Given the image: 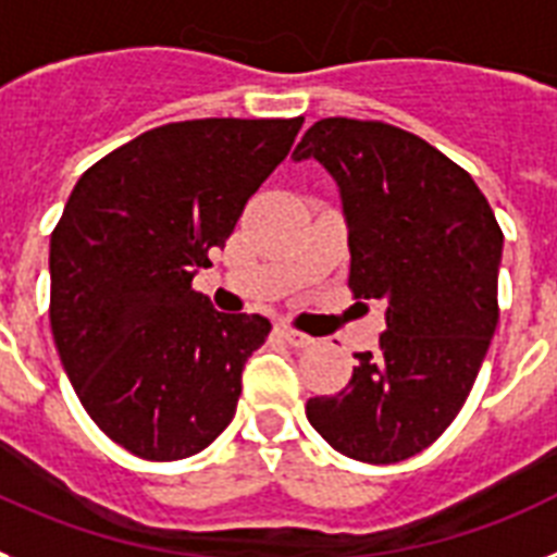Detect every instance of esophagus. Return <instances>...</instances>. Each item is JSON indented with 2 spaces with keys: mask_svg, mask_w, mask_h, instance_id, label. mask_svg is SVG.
<instances>
[{
  "mask_svg": "<svg viewBox=\"0 0 557 557\" xmlns=\"http://www.w3.org/2000/svg\"><path fill=\"white\" fill-rule=\"evenodd\" d=\"M278 333H282L284 342L289 344V347H296V350H305V347H310L315 338L307 333H301V330H293V327H278Z\"/></svg>",
  "mask_w": 557,
  "mask_h": 557,
  "instance_id": "obj_1",
  "label": "esophagus"
}]
</instances>
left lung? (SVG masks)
I'll return each instance as SVG.
<instances>
[{
  "instance_id": "1",
  "label": "left lung",
  "mask_w": 557,
  "mask_h": 557,
  "mask_svg": "<svg viewBox=\"0 0 557 557\" xmlns=\"http://www.w3.org/2000/svg\"><path fill=\"white\" fill-rule=\"evenodd\" d=\"M319 159L342 187L352 298L387 305V330L356 352L352 379L307 401L315 433L347 458L395 463L461 412L498 324L504 233L463 168L375 119H321L293 159Z\"/></svg>"
}]
</instances>
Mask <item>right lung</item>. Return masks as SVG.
<instances>
[{
    "instance_id": "add662e5",
    "label": "right lung",
    "mask_w": 557,
    "mask_h": 557,
    "mask_svg": "<svg viewBox=\"0 0 557 557\" xmlns=\"http://www.w3.org/2000/svg\"><path fill=\"white\" fill-rule=\"evenodd\" d=\"M305 116L190 119L87 168L50 233V330L96 426L145 461L210 447L270 321L193 289Z\"/></svg>"
}]
</instances>
